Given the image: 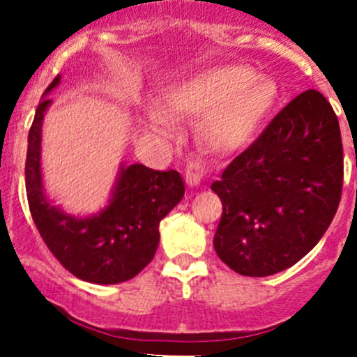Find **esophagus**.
Wrapping results in <instances>:
<instances>
[{
    "instance_id": "34e87169",
    "label": "esophagus",
    "mask_w": 357,
    "mask_h": 357,
    "mask_svg": "<svg viewBox=\"0 0 357 357\" xmlns=\"http://www.w3.org/2000/svg\"><path fill=\"white\" fill-rule=\"evenodd\" d=\"M186 183H188L190 186H199L200 181H202L204 174H206V171H204V164L200 158H192V160L188 162V165H186Z\"/></svg>"
}]
</instances>
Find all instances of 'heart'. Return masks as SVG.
Returning a JSON list of instances; mask_svg holds the SVG:
<instances>
[{
    "instance_id": "obj_1",
    "label": "heart",
    "mask_w": 357,
    "mask_h": 357,
    "mask_svg": "<svg viewBox=\"0 0 357 357\" xmlns=\"http://www.w3.org/2000/svg\"><path fill=\"white\" fill-rule=\"evenodd\" d=\"M278 85L256 76L248 66H220L199 73L165 94L167 112L178 116H204L200 136L214 151H231L248 143L278 101ZM146 126L158 136L174 127L164 112L150 108Z\"/></svg>"
}]
</instances>
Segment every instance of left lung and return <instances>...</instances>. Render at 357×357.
Returning a JSON list of instances; mask_svg holds the SVG:
<instances>
[{"label": "left lung", "mask_w": 357, "mask_h": 357, "mask_svg": "<svg viewBox=\"0 0 357 357\" xmlns=\"http://www.w3.org/2000/svg\"><path fill=\"white\" fill-rule=\"evenodd\" d=\"M342 183L337 115L321 92H302L211 185L223 204L218 256L249 278L286 271L328 230Z\"/></svg>", "instance_id": "1"}]
</instances>
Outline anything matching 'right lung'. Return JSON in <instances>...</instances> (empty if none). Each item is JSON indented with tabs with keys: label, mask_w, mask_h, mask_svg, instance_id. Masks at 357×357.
Masks as SVG:
<instances>
[{
	"label": "right lung",
	"mask_w": 357,
	"mask_h": 357,
	"mask_svg": "<svg viewBox=\"0 0 357 357\" xmlns=\"http://www.w3.org/2000/svg\"><path fill=\"white\" fill-rule=\"evenodd\" d=\"M48 85L36 108L26 158L31 216L52 255L73 275L94 284H119L136 278L153 259L160 242L158 225L181 202L185 183L178 171H153L143 164L120 165L112 197L101 211L78 216L54 206L41 176V127L52 92Z\"/></svg>",
	"instance_id": "add662e5"
}]
</instances>
